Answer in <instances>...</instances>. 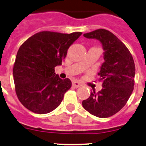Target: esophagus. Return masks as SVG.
I'll list each match as a JSON object with an SVG mask.
<instances>
[{"mask_svg":"<svg viewBox=\"0 0 146 146\" xmlns=\"http://www.w3.org/2000/svg\"><path fill=\"white\" fill-rule=\"evenodd\" d=\"M81 83L79 82H73V86H74L75 88H79L81 86Z\"/></svg>","mask_w":146,"mask_h":146,"instance_id":"34e87169","label":"esophagus"}]
</instances>
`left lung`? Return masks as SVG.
I'll return each instance as SVG.
<instances>
[{
	"instance_id": "obj_1",
	"label": "left lung",
	"mask_w": 146,
	"mask_h": 146,
	"mask_svg": "<svg viewBox=\"0 0 146 146\" xmlns=\"http://www.w3.org/2000/svg\"><path fill=\"white\" fill-rule=\"evenodd\" d=\"M84 36L101 42L105 62L98 73L103 88L98 93L92 92L82 106L93 115L108 118L119 112L131 97L134 87V61L127 46L110 31L98 29Z\"/></svg>"
}]
</instances>
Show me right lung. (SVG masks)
<instances>
[{
  "label": "right lung",
  "instance_id": "1",
  "mask_svg": "<svg viewBox=\"0 0 146 146\" xmlns=\"http://www.w3.org/2000/svg\"><path fill=\"white\" fill-rule=\"evenodd\" d=\"M82 34L41 31L20 46L14 63L13 79L18 99L28 110L37 114L52 112L61 104L72 82L54 73L67 50Z\"/></svg>",
  "mask_w": 146,
  "mask_h": 146
}]
</instances>
